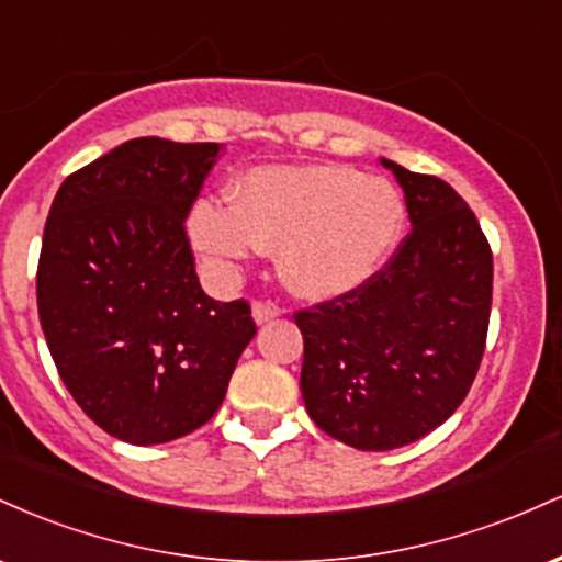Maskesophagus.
Segmentation results:
<instances>
[{"label":"esophagus","mask_w":562,"mask_h":562,"mask_svg":"<svg viewBox=\"0 0 562 562\" xmlns=\"http://www.w3.org/2000/svg\"><path fill=\"white\" fill-rule=\"evenodd\" d=\"M280 314H282V308L272 301H256L254 303V319L259 322V325H263V322H269L274 317H280Z\"/></svg>","instance_id":"esophagus-1"}]
</instances>
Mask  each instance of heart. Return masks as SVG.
<instances>
[{
  "label": "heart",
  "mask_w": 562,
  "mask_h": 562,
  "mask_svg": "<svg viewBox=\"0 0 562 562\" xmlns=\"http://www.w3.org/2000/svg\"><path fill=\"white\" fill-rule=\"evenodd\" d=\"M396 190L344 166H263L232 187V205L200 200L190 235L211 259L277 248L282 280L308 299L370 280L402 235Z\"/></svg>",
  "instance_id": "1"
}]
</instances>
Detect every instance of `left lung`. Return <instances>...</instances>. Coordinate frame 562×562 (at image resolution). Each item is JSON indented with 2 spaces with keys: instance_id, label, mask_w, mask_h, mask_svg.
Returning <instances> with one entry per match:
<instances>
[{
  "instance_id": "1",
  "label": "left lung",
  "mask_w": 562,
  "mask_h": 562,
  "mask_svg": "<svg viewBox=\"0 0 562 562\" xmlns=\"http://www.w3.org/2000/svg\"><path fill=\"white\" fill-rule=\"evenodd\" d=\"M383 166L404 190L409 235L362 285L293 314L308 417L362 451L398 449L454 415L492 314V248L465 200L430 173Z\"/></svg>"
}]
</instances>
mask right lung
<instances>
[{
    "mask_svg": "<svg viewBox=\"0 0 562 562\" xmlns=\"http://www.w3.org/2000/svg\"><path fill=\"white\" fill-rule=\"evenodd\" d=\"M218 142L128 139L60 184L36 303L63 383L105 434L166 443L216 415L256 335L245 299L203 293L184 218Z\"/></svg>",
    "mask_w": 562,
    "mask_h": 562,
    "instance_id": "obj_1",
    "label": "right lung"
}]
</instances>
